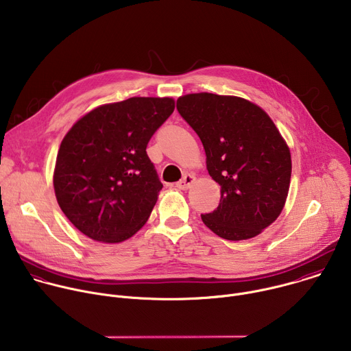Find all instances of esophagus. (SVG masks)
<instances>
[{
	"label": "esophagus",
	"instance_id": "34e87169",
	"mask_svg": "<svg viewBox=\"0 0 351 351\" xmlns=\"http://www.w3.org/2000/svg\"><path fill=\"white\" fill-rule=\"evenodd\" d=\"M195 182V176L191 175V173H186L178 183L176 186L180 189V190H187L191 187V184Z\"/></svg>",
	"mask_w": 351,
	"mask_h": 351
}]
</instances>
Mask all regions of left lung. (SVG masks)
I'll use <instances>...</instances> for the list:
<instances>
[{
    "label": "left lung",
    "instance_id": "obj_1",
    "mask_svg": "<svg viewBox=\"0 0 351 351\" xmlns=\"http://www.w3.org/2000/svg\"><path fill=\"white\" fill-rule=\"evenodd\" d=\"M176 108L204 147L210 176L221 186L204 225L226 240L260 234L280 215L290 186L291 156L269 115L236 95L193 93Z\"/></svg>",
    "mask_w": 351,
    "mask_h": 351
}]
</instances>
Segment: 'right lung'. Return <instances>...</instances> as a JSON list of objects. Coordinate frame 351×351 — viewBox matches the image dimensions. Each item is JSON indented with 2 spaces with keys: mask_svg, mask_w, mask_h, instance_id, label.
I'll use <instances>...</instances> for the list:
<instances>
[{
  "mask_svg": "<svg viewBox=\"0 0 351 351\" xmlns=\"http://www.w3.org/2000/svg\"><path fill=\"white\" fill-rule=\"evenodd\" d=\"M173 110L172 97H132L88 111L68 130L53 183L83 234L114 244L144 226L162 190L147 143Z\"/></svg>",
  "mask_w": 351,
  "mask_h": 351,
  "instance_id": "1",
  "label": "right lung"
}]
</instances>
